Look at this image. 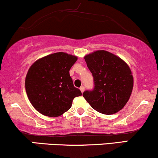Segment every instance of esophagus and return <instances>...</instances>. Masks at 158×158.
<instances>
[{
  "label": "esophagus",
  "instance_id": "esophagus-1",
  "mask_svg": "<svg viewBox=\"0 0 158 158\" xmlns=\"http://www.w3.org/2000/svg\"><path fill=\"white\" fill-rule=\"evenodd\" d=\"M80 90H81V92H82V93H83V92H84V90H85V87L82 86L81 87V88H80Z\"/></svg>",
  "mask_w": 158,
  "mask_h": 158
}]
</instances>
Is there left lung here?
<instances>
[{
    "instance_id": "left-lung-1",
    "label": "left lung",
    "mask_w": 158,
    "mask_h": 158,
    "mask_svg": "<svg viewBox=\"0 0 158 158\" xmlns=\"http://www.w3.org/2000/svg\"><path fill=\"white\" fill-rule=\"evenodd\" d=\"M94 77V88L83 98L94 110L112 114L121 110L129 100L134 78L127 63L114 54L98 50L84 56Z\"/></svg>"
}]
</instances>
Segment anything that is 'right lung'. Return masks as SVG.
<instances>
[{
  "label": "right lung",
  "mask_w": 158,
  "mask_h": 158,
  "mask_svg": "<svg viewBox=\"0 0 158 158\" xmlns=\"http://www.w3.org/2000/svg\"><path fill=\"white\" fill-rule=\"evenodd\" d=\"M77 57L56 52L37 60L25 80L27 97L33 107L45 116H60L71 108L75 97L82 95L73 85L69 70Z\"/></svg>",
  "instance_id": "right-lung-1"
}]
</instances>
